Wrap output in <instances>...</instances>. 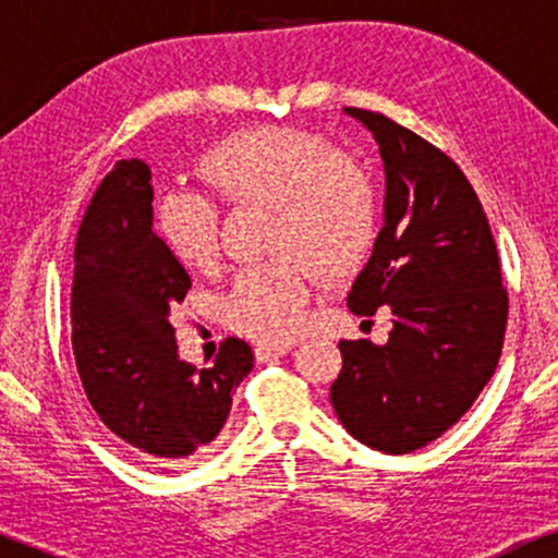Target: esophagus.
<instances>
[{
    "instance_id": "esophagus-1",
    "label": "esophagus",
    "mask_w": 558,
    "mask_h": 558,
    "mask_svg": "<svg viewBox=\"0 0 558 558\" xmlns=\"http://www.w3.org/2000/svg\"><path fill=\"white\" fill-rule=\"evenodd\" d=\"M291 351V343H257L254 345V356H257V362H267V360H275V356H283Z\"/></svg>"
}]
</instances>
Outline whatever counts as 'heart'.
<instances>
[{"mask_svg":"<svg viewBox=\"0 0 558 558\" xmlns=\"http://www.w3.org/2000/svg\"><path fill=\"white\" fill-rule=\"evenodd\" d=\"M202 175L230 204L272 209L278 257L235 272L226 296L230 328L257 341H288L304 328L306 301L325 278H343L377 239V194L367 170L338 159L328 141L291 128H257L209 151ZM217 204L181 189L159 198L157 233L189 270L217 259Z\"/></svg>","mask_w":558,"mask_h":558,"instance_id":"heart-1","label":"heart"}]
</instances>
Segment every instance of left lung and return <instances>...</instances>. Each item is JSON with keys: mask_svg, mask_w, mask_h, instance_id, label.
<instances>
[{"mask_svg": "<svg viewBox=\"0 0 558 558\" xmlns=\"http://www.w3.org/2000/svg\"><path fill=\"white\" fill-rule=\"evenodd\" d=\"M373 133L386 172L383 228L349 310L390 312L388 343L341 341L330 386L341 425L364 446L409 453L440 438L490 380L509 299L483 204L457 162L386 114L345 107Z\"/></svg>", "mask_w": 558, "mask_h": 558, "instance_id": "left-lung-1", "label": "left lung"}]
</instances>
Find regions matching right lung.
Wrapping results in <instances>:
<instances>
[{
  "label": "right lung",
  "mask_w": 558,
  "mask_h": 558,
  "mask_svg": "<svg viewBox=\"0 0 558 558\" xmlns=\"http://www.w3.org/2000/svg\"><path fill=\"white\" fill-rule=\"evenodd\" d=\"M151 198L141 159H120L96 189L75 243L70 323L83 390L107 430L172 464L217 438L254 354L228 338L204 369L178 356L170 310L191 278L151 230Z\"/></svg>",
  "instance_id": "right-lung-1"
}]
</instances>
